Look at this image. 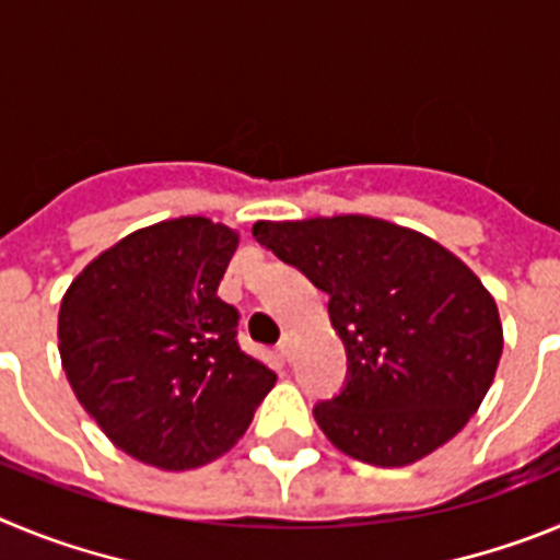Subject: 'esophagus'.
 I'll return each instance as SVG.
<instances>
[{
  "mask_svg": "<svg viewBox=\"0 0 560 560\" xmlns=\"http://www.w3.org/2000/svg\"><path fill=\"white\" fill-rule=\"evenodd\" d=\"M294 345H296L294 334H285V336H283V341H280V353H283V359H285V361L294 359Z\"/></svg>",
  "mask_w": 560,
  "mask_h": 560,
  "instance_id": "34e87169",
  "label": "esophagus"
}]
</instances>
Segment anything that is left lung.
<instances>
[{
	"mask_svg": "<svg viewBox=\"0 0 560 560\" xmlns=\"http://www.w3.org/2000/svg\"><path fill=\"white\" fill-rule=\"evenodd\" d=\"M252 235L330 294L350 375L314 418L339 452L400 468L471 420L504 336L497 300L454 252L373 215L257 221Z\"/></svg>",
	"mask_w": 560,
	"mask_h": 560,
	"instance_id": "1",
	"label": "left lung"
}]
</instances>
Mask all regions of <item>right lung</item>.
<instances>
[{
    "label": "right lung",
    "instance_id": "obj_1",
    "mask_svg": "<svg viewBox=\"0 0 560 560\" xmlns=\"http://www.w3.org/2000/svg\"><path fill=\"white\" fill-rule=\"evenodd\" d=\"M235 249L237 230L205 215L160 221L103 249L61 300L69 387L114 446L162 471L230 452L277 381L219 296Z\"/></svg>",
    "mask_w": 560,
    "mask_h": 560
}]
</instances>
